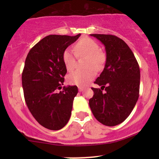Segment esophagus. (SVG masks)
Listing matches in <instances>:
<instances>
[{
  "label": "esophagus",
  "instance_id": "esophagus-1",
  "mask_svg": "<svg viewBox=\"0 0 159 159\" xmlns=\"http://www.w3.org/2000/svg\"><path fill=\"white\" fill-rule=\"evenodd\" d=\"M84 88L83 87H80V86L78 87V90H79L80 92H82V91L84 90Z\"/></svg>",
  "mask_w": 159,
  "mask_h": 159
}]
</instances>
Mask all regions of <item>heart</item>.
I'll list each match as a JSON object with an SVG mask.
<instances>
[{"mask_svg":"<svg viewBox=\"0 0 159 159\" xmlns=\"http://www.w3.org/2000/svg\"><path fill=\"white\" fill-rule=\"evenodd\" d=\"M75 53L78 56H87L84 70H76L69 74L67 81L70 84L85 86L96 76V70H99L105 65L106 55L100 50L99 45L89 37H84L77 42L74 46ZM72 49H66L63 54V61L68 71L75 67V54Z\"/></svg>","mask_w":159,"mask_h":159,"instance_id":"1","label":"heart"}]
</instances>
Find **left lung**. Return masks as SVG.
Returning <instances> with one entry per match:
<instances>
[{
  "label": "left lung",
  "instance_id": "1",
  "mask_svg": "<svg viewBox=\"0 0 159 159\" xmlns=\"http://www.w3.org/2000/svg\"><path fill=\"white\" fill-rule=\"evenodd\" d=\"M90 35L105 45L106 63L94 82L101 88H91L94 93L89 105L99 123L114 126L123 123L135 106L139 97L140 67L123 39L110 34Z\"/></svg>",
  "mask_w": 159,
  "mask_h": 159
}]
</instances>
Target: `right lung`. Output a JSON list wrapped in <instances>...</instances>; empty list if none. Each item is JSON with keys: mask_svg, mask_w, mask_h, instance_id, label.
<instances>
[{"mask_svg": "<svg viewBox=\"0 0 159 159\" xmlns=\"http://www.w3.org/2000/svg\"><path fill=\"white\" fill-rule=\"evenodd\" d=\"M81 36L49 35L30 49L25 60L21 80L25 102L40 125L59 130L70 118L77 86L61 90L67 70L63 54Z\"/></svg>", "mask_w": 159, "mask_h": 159, "instance_id": "obj_1", "label": "right lung"}]
</instances>
